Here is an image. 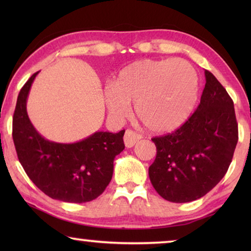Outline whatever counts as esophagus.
I'll return each mask as SVG.
<instances>
[{"mask_svg": "<svg viewBox=\"0 0 251 251\" xmlns=\"http://www.w3.org/2000/svg\"><path fill=\"white\" fill-rule=\"evenodd\" d=\"M143 136L141 134L136 133V131H133L131 129H127L125 131V135H124V143H125V146L127 148H130L133 147L136 143H137L139 139H142Z\"/></svg>", "mask_w": 251, "mask_h": 251, "instance_id": "34e87169", "label": "esophagus"}]
</instances>
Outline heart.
I'll return each instance as SVG.
<instances>
[{
  "instance_id": "heart-1",
  "label": "heart",
  "mask_w": 251,
  "mask_h": 251,
  "mask_svg": "<svg viewBox=\"0 0 251 251\" xmlns=\"http://www.w3.org/2000/svg\"><path fill=\"white\" fill-rule=\"evenodd\" d=\"M198 95V74L185 59H141L121 70L105 100L115 118L127 116L129 104H135L136 115L146 128L167 133L188 120Z\"/></svg>"
}]
</instances>
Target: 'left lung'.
Masks as SVG:
<instances>
[{"mask_svg":"<svg viewBox=\"0 0 251 251\" xmlns=\"http://www.w3.org/2000/svg\"><path fill=\"white\" fill-rule=\"evenodd\" d=\"M201 104L179 128L151 138L157 154L148 169L151 185L172 202H189L210 192L226 175L238 142L233 101L205 71Z\"/></svg>","mask_w":251,"mask_h":251,"instance_id":"1","label":"left lung"}]
</instances>
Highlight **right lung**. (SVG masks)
Here are the masks:
<instances>
[{
  "label": "right lung",
  "mask_w": 251,
  "mask_h": 251,
  "mask_svg": "<svg viewBox=\"0 0 251 251\" xmlns=\"http://www.w3.org/2000/svg\"><path fill=\"white\" fill-rule=\"evenodd\" d=\"M37 74L21 88L13 115V142L20 163L49 197L65 202L91 201L112 180L114 159L125 148V130L96 131L72 144L45 139L34 128L26 112L28 93Z\"/></svg>",
  "instance_id": "add662e5"
}]
</instances>
